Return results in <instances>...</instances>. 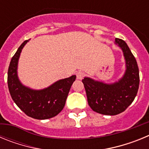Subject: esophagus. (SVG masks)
<instances>
[{
	"label": "esophagus",
	"instance_id": "esophagus-1",
	"mask_svg": "<svg viewBox=\"0 0 149 149\" xmlns=\"http://www.w3.org/2000/svg\"><path fill=\"white\" fill-rule=\"evenodd\" d=\"M76 76H77V78L78 79V80H82L84 77V76H85V73H84V72L79 71V72H77V73H76Z\"/></svg>",
	"mask_w": 149,
	"mask_h": 149
}]
</instances>
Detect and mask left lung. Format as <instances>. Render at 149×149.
<instances>
[{"label": "left lung", "instance_id": "8db88e82", "mask_svg": "<svg viewBox=\"0 0 149 149\" xmlns=\"http://www.w3.org/2000/svg\"><path fill=\"white\" fill-rule=\"evenodd\" d=\"M115 42L122 48L125 59L126 71L118 82L107 84L84 77L87 101L92 110L107 116L119 114L127 108L137 94L139 84L136 60L124 40L116 38Z\"/></svg>", "mask_w": 149, "mask_h": 149}]
</instances>
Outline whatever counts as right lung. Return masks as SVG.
Listing matches in <instances>:
<instances>
[{
  "mask_svg": "<svg viewBox=\"0 0 149 149\" xmlns=\"http://www.w3.org/2000/svg\"><path fill=\"white\" fill-rule=\"evenodd\" d=\"M27 42L24 41L12 57L8 69V88L14 102L26 115L36 119H50L63 109L76 76L60 80L41 90H34L22 85L18 80L17 67L22 48Z\"/></svg>",
  "mask_w": 149,
  "mask_h": 149,
  "instance_id": "obj_1",
  "label": "right lung"
}]
</instances>
